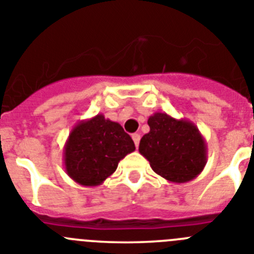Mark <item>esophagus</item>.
<instances>
[{"label": "esophagus", "mask_w": 254, "mask_h": 254, "mask_svg": "<svg viewBox=\"0 0 254 254\" xmlns=\"http://www.w3.org/2000/svg\"><path fill=\"white\" fill-rule=\"evenodd\" d=\"M140 138H141L140 133H133V134H132V140H133V142H134V145H136V147H138V143H140Z\"/></svg>", "instance_id": "1"}]
</instances>
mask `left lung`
Listing matches in <instances>:
<instances>
[{"label": "left lung", "instance_id": "1", "mask_svg": "<svg viewBox=\"0 0 254 254\" xmlns=\"http://www.w3.org/2000/svg\"><path fill=\"white\" fill-rule=\"evenodd\" d=\"M147 123L150 132L141 138L138 151L152 170L172 183L196 178L207 163L206 141L197 126L160 112L150 116Z\"/></svg>", "mask_w": 254, "mask_h": 254}]
</instances>
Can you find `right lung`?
Instances as JSON below:
<instances>
[{"label":"right lung","instance_id":"1","mask_svg":"<svg viewBox=\"0 0 254 254\" xmlns=\"http://www.w3.org/2000/svg\"><path fill=\"white\" fill-rule=\"evenodd\" d=\"M134 149L133 141L120 123L96 114L71 129L64 149V170L78 185L99 186Z\"/></svg>","mask_w":254,"mask_h":254}]
</instances>
